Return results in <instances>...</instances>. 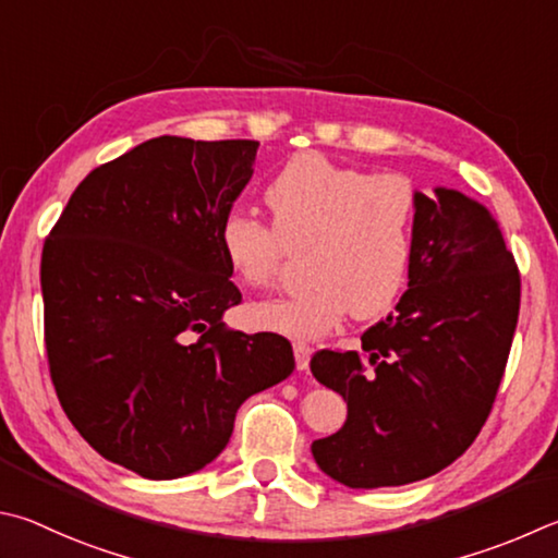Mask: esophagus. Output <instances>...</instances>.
Masks as SVG:
<instances>
[{"mask_svg":"<svg viewBox=\"0 0 558 558\" xmlns=\"http://www.w3.org/2000/svg\"><path fill=\"white\" fill-rule=\"evenodd\" d=\"M292 351H295L298 371H307V368H310V356H312V347H310V343L295 341V343H292Z\"/></svg>","mask_w":558,"mask_h":558,"instance_id":"1","label":"esophagus"}]
</instances>
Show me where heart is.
Returning <instances> with one entry per match:
<instances>
[{
	"label": "heart",
	"mask_w": 558,
	"mask_h": 558,
	"mask_svg": "<svg viewBox=\"0 0 558 558\" xmlns=\"http://www.w3.org/2000/svg\"><path fill=\"white\" fill-rule=\"evenodd\" d=\"M272 225L231 209L219 221V251L231 276L266 288L290 253L307 251L305 288L251 305L260 329L314 339L351 312L378 317L410 280L420 192L402 173L331 163L319 154L290 158L270 180Z\"/></svg>",
	"instance_id": "1"
}]
</instances>
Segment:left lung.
I'll list each match as a JSON object with an SVG mask.
<instances>
[{"mask_svg":"<svg viewBox=\"0 0 558 558\" xmlns=\"http://www.w3.org/2000/svg\"><path fill=\"white\" fill-rule=\"evenodd\" d=\"M520 314V272L498 221L459 190L420 192L410 282L359 351H317L312 376L349 404L312 441L329 478L390 488L439 473L493 410Z\"/></svg>","mask_w":558,"mask_h":558,"instance_id":"obj_1","label":"left lung"}]
</instances>
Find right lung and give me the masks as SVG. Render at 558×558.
<instances>
[{
    "label": "right lung",
    "instance_id": "obj_1",
    "mask_svg": "<svg viewBox=\"0 0 558 558\" xmlns=\"http://www.w3.org/2000/svg\"><path fill=\"white\" fill-rule=\"evenodd\" d=\"M256 150L246 138H150L80 182L46 239L58 400L99 456L150 481L205 469L241 402L295 368L286 337L221 322L241 292L217 231Z\"/></svg>",
    "mask_w": 558,
    "mask_h": 558
}]
</instances>
